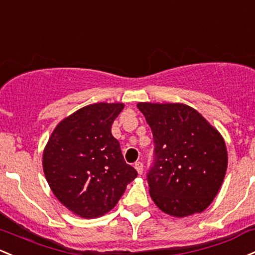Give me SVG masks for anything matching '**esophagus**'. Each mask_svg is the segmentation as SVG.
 <instances>
[{
	"instance_id": "obj_1",
	"label": "esophagus",
	"mask_w": 255,
	"mask_h": 255,
	"mask_svg": "<svg viewBox=\"0 0 255 255\" xmlns=\"http://www.w3.org/2000/svg\"><path fill=\"white\" fill-rule=\"evenodd\" d=\"M142 162H135V164H134V168L136 169V172H138V174H142Z\"/></svg>"
}]
</instances>
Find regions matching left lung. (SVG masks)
<instances>
[{"instance_id":"obj_1","label":"left lung","mask_w":255,"mask_h":255,"mask_svg":"<svg viewBox=\"0 0 255 255\" xmlns=\"http://www.w3.org/2000/svg\"><path fill=\"white\" fill-rule=\"evenodd\" d=\"M152 130L150 196L166 214L201 213L222 186L228 151L222 134L198 111L180 103H138Z\"/></svg>"}]
</instances>
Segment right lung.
<instances>
[{"label":"right lung","instance_id":"obj_1","mask_svg":"<svg viewBox=\"0 0 255 255\" xmlns=\"http://www.w3.org/2000/svg\"><path fill=\"white\" fill-rule=\"evenodd\" d=\"M125 105L97 103L64 119L43 150L50 190L69 211L92 219L110 212L138 175L123 158L111 126Z\"/></svg>","mask_w":255,"mask_h":255}]
</instances>
